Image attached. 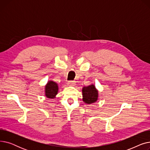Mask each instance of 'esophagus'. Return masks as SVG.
I'll list each match as a JSON object with an SVG mask.
<instances>
[{
    "label": "esophagus",
    "instance_id": "obj_1",
    "mask_svg": "<svg viewBox=\"0 0 150 150\" xmlns=\"http://www.w3.org/2000/svg\"><path fill=\"white\" fill-rule=\"evenodd\" d=\"M67 85L69 86H75L76 85V82L75 81H68Z\"/></svg>",
    "mask_w": 150,
    "mask_h": 150
}]
</instances>
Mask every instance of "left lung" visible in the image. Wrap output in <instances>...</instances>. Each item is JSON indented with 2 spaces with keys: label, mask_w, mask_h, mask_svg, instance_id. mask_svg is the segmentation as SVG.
<instances>
[{
  "label": "left lung",
  "mask_w": 150,
  "mask_h": 150,
  "mask_svg": "<svg viewBox=\"0 0 150 150\" xmlns=\"http://www.w3.org/2000/svg\"><path fill=\"white\" fill-rule=\"evenodd\" d=\"M83 101L86 104H92L98 100V91L93 84L84 86L82 89Z\"/></svg>",
  "instance_id": "left-lung-1"
}]
</instances>
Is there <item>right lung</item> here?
<instances>
[{
	"label": "right lung",
	"instance_id": "right-lung-1",
	"mask_svg": "<svg viewBox=\"0 0 150 150\" xmlns=\"http://www.w3.org/2000/svg\"><path fill=\"white\" fill-rule=\"evenodd\" d=\"M58 85L53 81H49L45 86V96L48 98H54L58 94Z\"/></svg>",
	"mask_w": 150,
	"mask_h": 150
}]
</instances>
